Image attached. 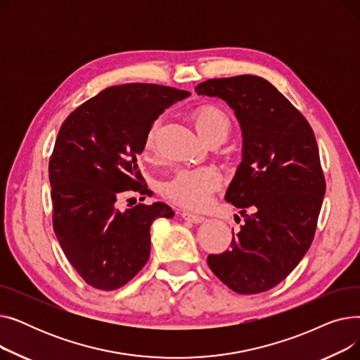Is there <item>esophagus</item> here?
<instances>
[{
	"label": "esophagus",
	"instance_id": "esophagus-1",
	"mask_svg": "<svg viewBox=\"0 0 360 360\" xmlns=\"http://www.w3.org/2000/svg\"><path fill=\"white\" fill-rule=\"evenodd\" d=\"M181 216H182V219H184V220H186V221H191V223H195V224L202 223V221L205 220V217H204V216H200V214H195V213H190V212H184Z\"/></svg>",
	"mask_w": 360,
	"mask_h": 360
}]
</instances>
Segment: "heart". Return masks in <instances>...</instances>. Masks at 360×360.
<instances>
[{"label": "heart", "instance_id": "obj_1", "mask_svg": "<svg viewBox=\"0 0 360 360\" xmlns=\"http://www.w3.org/2000/svg\"><path fill=\"white\" fill-rule=\"evenodd\" d=\"M194 127L198 136L209 141L212 139L224 140L229 134L231 121L226 113L216 106H204L197 110L194 117ZM156 124L151 125L147 132L144 148H153ZM221 185V175L216 167H185L163 184V194L170 200L186 209H202L212 201L213 193Z\"/></svg>", "mask_w": 360, "mask_h": 360}]
</instances>
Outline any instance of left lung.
<instances>
[{
  "mask_svg": "<svg viewBox=\"0 0 360 360\" xmlns=\"http://www.w3.org/2000/svg\"><path fill=\"white\" fill-rule=\"evenodd\" d=\"M195 91L228 103L242 136L240 163L224 200L240 209L245 223L232 248L209 255L207 262L236 293L270 290L295 270L315 235L326 179L314 131L270 82L257 75L207 80Z\"/></svg>",
  "mask_w": 360,
  "mask_h": 360,
  "instance_id": "left-lung-1",
  "label": "left lung"
}]
</instances>
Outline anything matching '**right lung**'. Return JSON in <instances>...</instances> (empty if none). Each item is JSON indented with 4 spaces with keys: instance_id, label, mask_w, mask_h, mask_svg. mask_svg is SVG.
Wrapping results in <instances>:
<instances>
[{
    "instance_id": "obj_1",
    "label": "right lung",
    "mask_w": 360,
    "mask_h": 360,
    "mask_svg": "<svg viewBox=\"0 0 360 360\" xmlns=\"http://www.w3.org/2000/svg\"><path fill=\"white\" fill-rule=\"evenodd\" d=\"M190 94L144 83L109 87L61 125L49 160L53 231L91 288L127 285L150 257L151 223L174 217L162 201L121 212L117 200L127 191L147 193L137 165L147 132L165 109Z\"/></svg>"
}]
</instances>
